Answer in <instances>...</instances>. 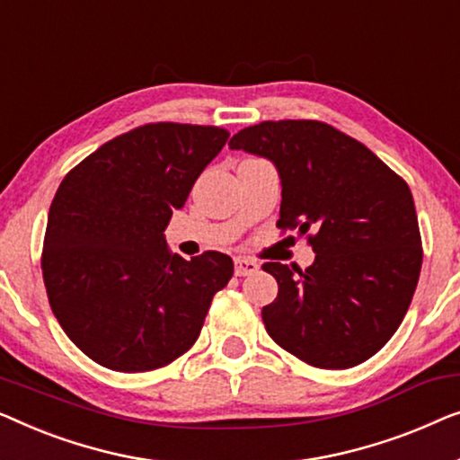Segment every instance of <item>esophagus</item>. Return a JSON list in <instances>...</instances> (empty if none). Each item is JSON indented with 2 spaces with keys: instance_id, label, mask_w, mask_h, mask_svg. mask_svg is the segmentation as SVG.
Masks as SVG:
<instances>
[{
  "instance_id": "obj_1",
  "label": "esophagus",
  "mask_w": 460,
  "mask_h": 460,
  "mask_svg": "<svg viewBox=\"0 0 460 460\" xmlns=\"http://www.w3.org/2000/svg\"><path fill=\"white\" fill-rule=\"evenodd\" d=\"M258 270V262L250 261V258H235V275L237 277H245L252 275Z\"/></svg>"
}]
</instances>
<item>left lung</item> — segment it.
Here are the masks:
<instances>
[{
	"instance_id": "1",
	"label": "left lung",
	"mask_w": 460,
	"mask_h": 460,
	"mask_svg": "<svg viewBox=\"0 0 460 460\" xmlns=\"http://www.w3.org/2000/svg\"><path fill=\"white\" fill-rule=\"evenodd\" d=\"M273 160L281 177L277 227L314 250L302 270L262 269L277 297L262 308L267 333L319 368L357 367L402 323L421 273L423 248L406 181L350 135L321 120H264L229 141Z\"/></svg>"
}]
</instances>
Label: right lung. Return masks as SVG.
Here are the masks:
<instances>
[{"instance_id":"obj_1","label":"right lung","mask_w":460,"mask_h":460,"mask_svg":"<svg viewBox=\"0 0 460 460\" xmlns=\"http://www.w3.org/2000/svg\"><path fill=\"white\" fill-rule=\"evenodd\" d=\"M221 127L147 122L68 171L49 206L41 270L64 333L98 365L146 373L196 344L227 254H172L164 229L227 144Z\"/></svg>"}]
</instances>
